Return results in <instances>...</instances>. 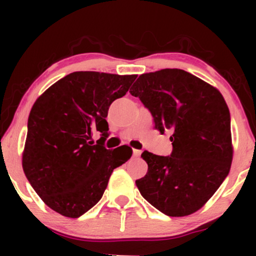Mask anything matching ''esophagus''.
<instances>
[{
	"instance_id": "esophagus-1",
	"label": "esophagus",
	"mask_w": 256,
	"mask_h": 256,
	"mask_svg": "<svg viewBox=\"0 0 256 256\" xmlns=\"http://www.w3.org/2000/svg\"><path fill=\"white\" fill-rule=\"evenodd\" d=\"M140 154H142V150H138V149H134V156L138 158Z\"/></svg>"
}]
</instances>
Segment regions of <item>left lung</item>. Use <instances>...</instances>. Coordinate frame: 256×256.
<instances>
[{"mask_svg": "<svg viewBox=\"0 0 256 256\" xmlns=\"http://www.w3.org/2000/svg\"><path fill=\"white\" fill-rule=\"evenodd\" d=\"M130 94L150 110L156 130L172 132L171 156L142 152L148 172L136 180L140 195L166 216L195 213L230 172L234 148L224 98L178 68L140 74Z\"/></svg>", "mask_w": 256, "mask_h": 256, "instance_id": "left-lung-1", "label": "left lung"}]
</instances>
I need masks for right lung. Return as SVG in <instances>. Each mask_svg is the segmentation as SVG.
Returning a JSON list of instances; mask_svg holds the SVG:
<instances>
[{"label":"right lung","instance_id":"add662e5","mask_svg":"<svg viewBox=\"0 0 256 256\" xmlns=\"http://www.w3.org/2000/svg\"><path fill=\"white\" fill-rule=\"evenodd\" d=\"M136 74L73 72L36 100L28 116L22 170L32 188L52 210L78 218L101 200L114 168L132 155L128 146L106 149V118ZM95 130L102 137L90 140Z\"/></svg>","mask_w":256,"mask_h":256}]
</instances>
